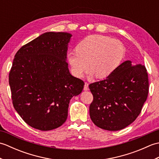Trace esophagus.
I'll use <instances>...</instances> for the list:
<instances>
[{"label": "esophagus", "mask_w": 159, "mask_h": 159, "mask_svg": "<svg viewBox=\"0 0 159 159\" xmlns=\"http://www.w3.org/2000/svg\"><path fill=\"white\" fill-rule=\"evenodd\" d=\"M84 90L85 91L89 90V84L87 83H85V85H84Z\"/></svg>", "instance_id": "1"}]
</instances>
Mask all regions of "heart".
Wrapping results in <instances>:
<instances>
[{
    "label": "heart",
    "mask_w": 159,
    "mask_h": 159,
    "mask_svg": "<svg viewBox=\"0 0 159 159\" xmlns=\"http://www.w3.org/2000/svg\"><path fill=\"white\" fill-rule=\"evenodd\" d=\"M76 52L67 54V59L74 76L83 77L89 66V76L104 79L112 74L123 59L124 48L119 40L102 35L86 37L76 47Z\"/></svg>",
    "instance_id": "b5f03b06"
}]
</instances>
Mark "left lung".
I'll return each mask as SVG.
<instances>
[{
    "instance_id": "8db88e82",
    "label": "left lung",
    "mask_w": 159,
    "mask_h": 159,
    "mask_svg": "<svg viewBox=\"0 0 159 159\" xmlns=\"http://www.w3.org/2000/svg\"><path fill=\"white\" fill-rule=\"evenodd\" d=\"M89 88L93 96L89 107L93 124L104 130H120L136 120L146 102L149 91L147 70L128 60Z\"/></svg>"
}]
</instances>
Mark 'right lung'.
I'll list each match as a JSON object with an SVG mask.
<instances>
[{
  "label": "right lung",
  "instance_id": "add662e5",
  "mask_svg": "<svg viewBox=\"0 0 159 159\" xmlns=\"http://www.w3.org/2000/svg\"><path fill=\"white\" fill-rule=\"evenodd\" d=\"M72 35L46 32L16 54L9 83L13 107L25 122L47 131L61 126L70 100L79 95L84 82L70 73L67 63Z\"/></svg>",
  "mask_w": 159,
  "mask_h": 159
}]
</instances>
